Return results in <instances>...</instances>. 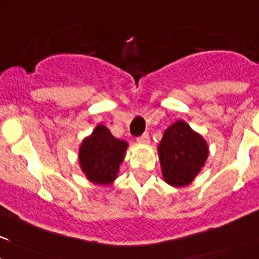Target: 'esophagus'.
<instances>
[{"label":"esophagus","mask_w":259,"mask_h":259,"mask_svg":"<svg viewBox=\"0 0 259 259\" xmlns=\"http://www.w3.org/2000/svg\"><path fill=\"white\" fill-rule=\"evenodd\" d=\"M137 142L139 144H147V143H149V135H148V133H144L143 135H142V137H139L137 139Z\"/></svg>","instance_id":"esophagus-1"}]
</instances>
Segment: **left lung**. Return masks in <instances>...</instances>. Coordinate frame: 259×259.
Instances as JSON below:
<instances>
[{"label": "left lung", "instance_id": "left-lung-1", "mask_svg": "<svg viewBox=\"0 0 259 259\" xmlns=\"http://www.w3.org/2000/svg\"><path fill=\"white\" fill-rule=\"evenodd\" d=\"M157 151L163 180L174 188H183L200 172L208 158L209 147L188 122L178 120L163 132Z\"/></svg>", "mask_w": 259, "mask_h": 259}]
</instances>
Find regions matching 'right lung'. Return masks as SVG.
I'll list each match as a JSON object with an SVG mask.
<instances>
[{
  "label": "right lung",
  "mask_w": 259,
  "mask_h": 259,
  "mask_svg": "<svg viewBox=\"0 0 259 259\" xmlns=\"http://www.w3.org/2000/svg\"><path fill=\"white\" fill-rule=\"evenodd\" d=\"M129 144L117 139L102 124H98L79 147V166L85 178L96 185L112 184Z\"/></svg>",
  "instance_id": "obj_1"
}]
</instances>
